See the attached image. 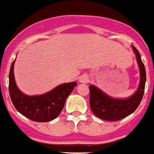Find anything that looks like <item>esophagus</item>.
<instances>
[{
	"label": "esophagus",
	"mask_w": 154,
	"mask_h": 154,
	"mask_svg": "<svg viewBox=\"0 0 154 154\" xmlns=\"http://www.w3.org/2000/svg\"><path fill=\"white\" fill-rule=\"evenodd\" d=\"M88 76L86 74H84V75H82L80 77H79V81L80 82H86L88 81Z\"/></svg>",
	"instance_id": "obj_1"
}]
</instances>
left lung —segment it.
<instances>
[{
  "mask_svg": "<svg viewBox=\"0 0 154 154\" xmlns=\"http://www.w3.org/2000/svg\"><path fill=\"white\" fill-rule=\"evenodd\" d=\"M133 50L136 55L140 72V82L137 91L126 100H118L108 96L96 86L93 85L89 86L90 106L93 113L98 118L106 121L121 120L135 112V109L140 105L144 96L146 72L138 50L134 46Z\"/></svg>",
  "mask_w": 154,
  "mask_h": 154,
  "instance_id": "8db88e82",
  "label": "left lung"
}]
</instances>
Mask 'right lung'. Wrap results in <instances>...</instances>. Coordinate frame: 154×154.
<instances>
[{"label":"right lung","instance_id":"add662e5","mask_svg":"<svg viewBox=\"0 0 154 154\" xmlns=\"http://www.w3.org/2000/svg\"><path fill=\"white\" fill-rule=\"evenodd\" d=\"M14 63L9 73V92L17 111L34 122H45L56 118L63 109L67 98L77 85L76 82L60 85L48 93L28 96L17 87L14 77Z\"/></svg>","mask_w":154,"mask_h":154}]
</instances>
